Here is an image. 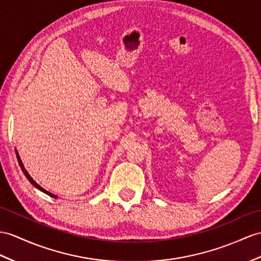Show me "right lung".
I'll return each instance as SVG.
<instances>
[{
  "mask_svg": "<svg viewBox=\"0 0 261 261\" xmlns=\"http://www.w3.org/2000/svg\"><path fill=\"white\" fill-rule=\"evenodd\" d=\"M16 152V157H17V161H18V164H20V166H21V169H22V171L24 173V175H25V177H27V178L29 179V181L32 184V185L33 186H35L37 189H40L41 192H43V193H45V194H47L48 196H50V197H54V198H57V196H55V195H53V194H50L49 192H47V190H45L44 188H42L39 184H36L34 180H33V178H32V177L29 175V173L27 171V169L24 168V166H23V164H22V162H21V158H20V156H18V154H17V151H15Z\"/></svg>",
  "mask_w": 261,
  "mask_h": 261,
  "instance_id": "1",
  "label": "right lung"
}]
</instances>
